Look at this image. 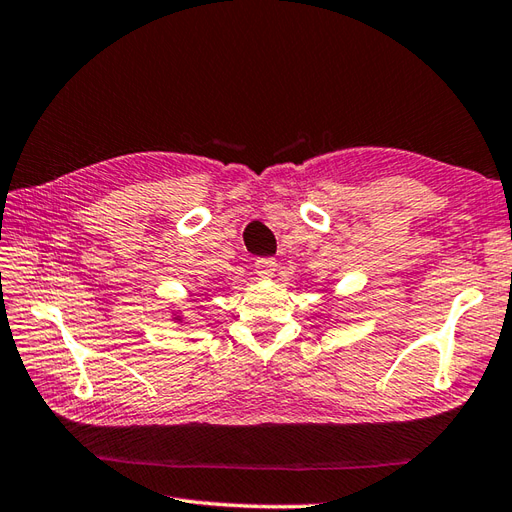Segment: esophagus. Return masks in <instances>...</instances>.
<instances>
[{"label": "esophagus", "instance_id": "34e87169", "mask_svg": "<svg viewBox=\"0 0 512 512\" xmlns=\"http://www.w3.org/2000/svg\"><path fill=\"white\" fill-rule=\"evenodd\" d=\"M275 270H277V261L272 259V257H259V259H255V272H257L259 277L270 279L272 275H275Z\"/></svg>", "mask_w": 512, "mask_h": 512}]
</instances>
